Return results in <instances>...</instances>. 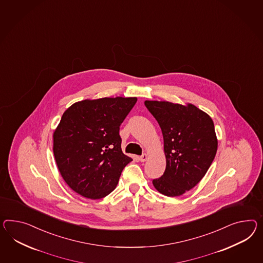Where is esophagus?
<instances>
[{
	"instance_id": "esophagus-1",
	"label": "esophagus",
	"mask_w": 263,
	"mask_h": 263,
	"mask_svg": "<svg viewBox=\"0 0 263 263\" xmlns=\"http://www.w3.org/2000/svg\"><path fill=\"white\" fill-rule=\"evenodd\" d=\"M148 159V155L147 154H143L141 156H139V160L141 162H145Z\"/></svg>"
}]
</instances>
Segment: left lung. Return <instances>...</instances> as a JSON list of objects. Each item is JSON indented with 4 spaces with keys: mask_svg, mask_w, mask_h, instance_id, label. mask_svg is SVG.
<instances>
[{
    "mask_svg": "<svg viewBox=\"0 0 263 263\" xmlns=\"http://www.w3.org/2000/svg\"><path fill=\"white\" fill-rule=\"evenodd\" d=\"M145 106L161 128L166 156V170L153 184L162 195L179 196L202 179L214 161V122L193 104L146 100Z\"/></svg>",
    "mask_w": 263,
    "mask_h": 263,
    "instance_id": "obj_1",
    "label": "left lung"
}]
</instances>
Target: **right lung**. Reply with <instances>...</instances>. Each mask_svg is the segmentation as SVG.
I'll list each match as a JSON object with an SVG mask.
<instances>
[{"label":"right lung","instance_id":"right-lung-1","mask_svg":"<svg viewBox=\"0 0 263 263\" xmlns=\"http://www.w3.org/2000/svg\"><path fill=\"white\" fill-rule=\"evenodd\" d=\"M136 97L76 102L53 133V154L63 179L77 194L100 199L117 186L133 159L123 154L120 125Z\"/></svg>","mask_w":263,"mask_h":263}]
</instances>
